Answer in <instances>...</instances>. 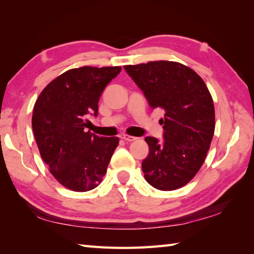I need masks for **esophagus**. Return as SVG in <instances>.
<instances>
[{
	"mask_svg": "<svg viewBox=\"0 0 254 254\" xmlns=\"http://www.w3.org/2000/svg\"><path fill=\"white\" fill-rule=\"evenodd\" d=\"M121 138L123 139V141H126V142H133V141H135L137 137L131 136V135H127V134H124V135L121 136Z\"/></svg>",
	"mask_w": 254,
	"mask_h": 254,
	"instance_id": "obj_1",
	"label": "esophagus"
}]
</instances>
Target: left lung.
I'll list each match as a JSON object with an SVG mask.
<instances>
[{"label":"left lung","instance_id":"8db88e82","mask_svg":"<svg viewBox=\"0 0 254 254\" xmlns=\"http://www.w3.org/2000/svg\"><path fill=\"white\" fill-rule=\"evenodd\" d=\"M149 106L165 110L164 139L147 136L149 154L142 163L144 177L161 191L190 182L204 164L215 131L213 98L199 75L172 61L126 65Z\"/></svg>","mask_w":254,"mask_h":254}]
</instances>
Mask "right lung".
I'll use <instances>...</instances> for the list:
<instances>
[{
  "label": "right lung",
  "instance_id": "add662e5",
  "mask_svg": "<svg viewBox=\"0 0 254 254\" xmlns=\"http://www.w3.org/2000/svg\"><path fill=\"white\" fill-rule=\"evenodd\" d=\"M121 66H83L64 72L46 86L34 107L31 124L49 171L69 190L86 192L100 185L119 137L86 132L88 115H98V101Z\"/></svg>",
  "mask_w": 254,
  "mask_h": 254
}]
</instances>
